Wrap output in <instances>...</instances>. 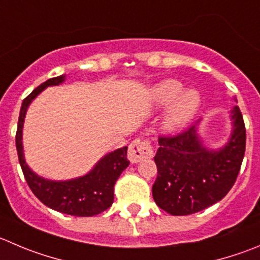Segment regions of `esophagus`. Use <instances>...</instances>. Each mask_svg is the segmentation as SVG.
I'll return each instance as SVG.
<instances>
[{
	"instance_id": "esophagus-1",
	"label": "esophagus",
	"mask_w": 260,
	"mask_h": 260,
	"mask_svg": "<svg viewBox=\"0 0 260 260\" xmlns=\"http://www.w3.org/2000/svg\"><path fill=\"white\" fill-rule=\"evenodd\" d=\"M127 157L132 163H138L144 158L153 157V148L148 140L135 139L128 147Z\"/></svg>"
}]
</instances>
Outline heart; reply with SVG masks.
Segmentation results:
<instances>
[{
    "label": "heart",
    "instance_id": "heart-1",
    "mask_svg": "<svg viewBox=\"0 0 260 260\" xmlns=\"http://www.w3.org/2000/svg\"><path fill=\"white\" fill-rule=\"evenodd\" d=\"M184 89L181 81L166 79L155 84L150 90V100L154 107L169 110L163 118V126L169 132H177L189 125L198 115L202 98L195 89Z\"/></svg>",
    "mask_w": 260,
    "mask_h": 260
}]
</instances>
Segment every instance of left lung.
<instances>
[{
    "instance_id": "8db88e82",
    "label": "left lung",
    "mask_w": 260,
    "mask_h": 260,
    "mask_svg": "<svg viewBox=\"0 0 260 260\" xmlns=\"http://www.w3.org/2000/svg\"><path fill=\"white\" fill-rule=\"evenodd\" d=\"M230 120L231 135L218 149L204 145L199 135L200 121L177 137L158 139L154 157L158 175L152 194L160 209L172 216H187L226 197L236 181L246 144L239 106L231 110Z\"/></svg>"
}]
</instances>
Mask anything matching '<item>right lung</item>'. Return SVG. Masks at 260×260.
Wrapping results in <instances>:
<instances>
[{
    "instance_id": "obj_1",
    "label": "right lung",
    "mask_w": 260,
    "mask_h": 260,
    "mask_svg": "<svg viewBox=\"0 0 260 260\" xmlns=\"http://www.w3.org/2000/svg\"><path fill=\"white\" fill-rule=\"evenodd\" d=\"M66 80L60 75L44 81L23 101L16 132V150L21 170L33 194L44 206L63 214L91 217L102 213L113 203V186L123 170L130 165L127 147L118 148L103 155L94 167L83 176L70 180H49L37 175L28 166L24 155L23 127L30 103L48 86H56Z\"/></svg>"
}]
</instances>
